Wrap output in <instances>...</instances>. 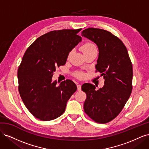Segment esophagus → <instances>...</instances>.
<instances>
[{"mask_svg": "<svg viewBox=\"0 0 149 149\" xmlns=\"http://www.w3.org/2000/svg\"><path fill=\"white\" fill-rule=\"evenodd\" d=\"M77 88H78V91H81V85L78 84V85H77Z\"/></svg>", "mask_w": 149, "mask_h": 149, "instance_id": "34e87169", "label": "esophagus"}]
</instances>
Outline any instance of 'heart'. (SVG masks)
I'll return each instance as SVG.
<instances>
[{"instance_id":"b5f03b06","label":"heart","mask_w":149,"mask_h":149,"mask_svg":"<svg viewBox=\"0 0 149 149\" xmlns=\"http://www.w3.org/2000/svg\"><path fill=\"white\" fill-rule=\"evenodd\" d=\"M81 49H82V51L84 54L91 52H93V51H97V48H96V45L92 42L85 43L81 47ZM71 53V52H70L68 53V57L70 56ZM75 76H76V77H78L79 78H84V74L83 73H81V72H77V73H75Z\"/></svg>"}]
</instances>
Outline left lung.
<instances>
[{
  "mask_svg": "<svg viewBox=\"0 0 149 149\" xmlns=\"http://www.w3.org/2000/svg\"><path fill=\"white\" fill-rule=\"evenodd\" d=\"M81 35L95 43L99 49L96 72L104 85L96 89L92 84L82 85L86 94L84 110L96 123L105 124L116 118L124 108L132 90V65L127 49L116 36L105 30L88 28Z\"/></svg>",
  "mask_w": 149,
  "mask_h": 149,
  "instance_id": "1",
  "label": "left lung"
}]
</instances>
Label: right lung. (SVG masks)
Wrapping results in <instances>:
<instances>
[{
	"instance_id": "1",
	"label": "right lung",
	"mask_w": 149,
	"mask_h": 149,
	"mask_svg": "<svg viewBox=\"0 0 149 149\" xmlns=\"http://www.w3.org/2000/svg\"><path fill=\"white\" fill-rule=\"evenodd\" d=\"M81 29L54 30L42 35L27 48L17 72L19 91L24 104L36 118L48 121L60 117L77 89L67 79L52 81L56 68L65 65L68 53L81 41Z\"/></svg>"
}]
</instances>
